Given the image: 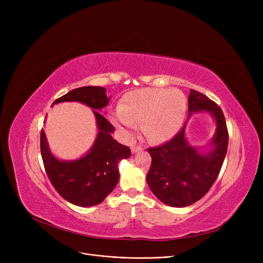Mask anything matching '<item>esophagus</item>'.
<instances>
[{
  "label": "esophagus",
  "mask_w": 263,
  "mask_h": 263,
  "mask_svg": "<svg viewBox=\"0 0 263 263\" xmlns=\"http://www.w3.org/2000/svg\"><path fill=\"white\" fill-rule=\"evenodd\" d=\"M142 150H143V147H142V146H132V147H131L132 154H135V153H137V151H142Z\"/></svg>",
  "instance_id": "34e87169"
}]
</instances>
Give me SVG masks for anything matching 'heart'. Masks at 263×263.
Wrapping results in <instances>:
<instances>
[{
    "label": "heart",
    "mask_w": 263,
    "mask_h": 263,
    "mask_svg": "<svg viewBox=\"0 0 263 263\" xmlns=\"http://www.w3.org/2000/svg\"><path fill=\"white\" fill-rule=\"evenodd\" d=\"M186 115V98L178 89L143 88L122 97L112 120L126 139H132L137 126L147 139L163 143L181 129Z\"/></svg>",
    "instance_id": "b5f03b06"
}]
</instances>
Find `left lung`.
Listing matches in <instances>:
<instances>
[{"mask_svg": "<svg viewBox=\"0 0 263 263\" xmlns=\"http://www.w3.org/2000/svg\"><path fill=\"white\" fill-rule=\"evenodd\" d=\"M201 112L210 114L216 124L208 151H201L204 147L189 144L185 137L187 121L170 142L148 149L153 162L147 174V183L151 192L167 205L183 208L201 199L222 168L228 147L223 110L203 93L191 89L187 118Z\"/></svg>", "mask_w": 263, "mask_h": 263, "instance_id": "8db88e82", "label": "left lung"}]
</instances>
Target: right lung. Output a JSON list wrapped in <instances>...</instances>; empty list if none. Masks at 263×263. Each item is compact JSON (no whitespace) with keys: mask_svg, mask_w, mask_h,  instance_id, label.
I'll use <instances>...</instances> for the list:
<instances>
[{"mask_svg":"<svg viewBox=\"0 0 263 263\" xmlns=\"http://www.w3.org/2000/svg\"><path fill=\"white\" fill-rule=\"evenodd\" d=\"M100 86L76 88L52 105L62 102H80L92 108L96 117V140L88 153L77 159L65 161L55 157L49 148L46 133H40V151L45 170L52 185L67 201L79 206H91L101 203L119 180L118 163L131 156L130 148L113 139L114 127L97 110L107 106L110 97ZM46 122V120H45Z\"/></svg>","mask_w":263,"mask_h":263,"instance_id":"obj_1","label":"right lung"}]
</instances>
